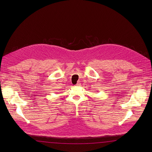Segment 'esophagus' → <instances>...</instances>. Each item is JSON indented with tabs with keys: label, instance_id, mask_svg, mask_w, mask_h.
<instances>
[{
	"label": "esophagus",
	"instance_id": "34e87169",
	"mask_svg": "<svg viewBox=\"0 0 152 152\" xmlns=\"http://www.w3.org/2000/svg\"><path fill=\"white\" fill-rule=\"evenodd\" d=\"M80 82H77V83L75 85V86H77V87H79V86H80Z\"/></svg>",
	"mask_w": 152,
	"mask_h": 152
}]
</instances>
